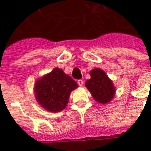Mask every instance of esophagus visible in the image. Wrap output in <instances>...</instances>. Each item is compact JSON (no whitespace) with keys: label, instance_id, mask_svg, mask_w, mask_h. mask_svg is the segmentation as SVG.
<instances>
[{"label":"esophagus","instance_id":"1","mask_svg":"<svg viewBox=\"0 0 151 151\" xmlns=\"http://www.w3.org/2000/svg\"><path fill=\"white\" fill-rule=\"evenodd\" d=\"M78 85L80 86V87H81V86H83V84H84V82H83L82 80H78Z\"/></svg>","mask_w":151,"mask_h":151}]
</instances>
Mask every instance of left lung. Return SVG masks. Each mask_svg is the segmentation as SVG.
I'll return each instance as SVG.
<instances>
[{
  "label": "left lung",
  "instance_id": "8db88e82",
  "mask_svg": "<svg viewBox=\"0 0 151 151\" xmlns=\"http://www.w3.org/2000/svg\"><path fill=\"white\" fill-rule=\"evenodd\" d=\"M91 78L85 82V86L96 102L107 103L112 100L115 94V88L112 81L103 70L95 68L90 72Z\"/></svg>",
  "mask_w": 151,
  "mask_h": 151
}]
</instances>
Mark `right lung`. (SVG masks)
I'll return each instance as SVG.
<instances>
[{
	"label": "right lung",
	"instance_id": "obj_1",
	"mask_svg": "<svg viewBox=\"0 0 151 151\" xmlns=\"http://www.w3.org/2000/svg\"><path fill=\"white\" fill-rule=\"evenodd\" d=\"M78 87L75 81L61 69L55 68L35 82L37 101L50 112H59L68 103L70 92Z\"/></svg>",
	"mask_w": 151,
	"mask_h": 151
}]
</instances>
